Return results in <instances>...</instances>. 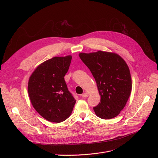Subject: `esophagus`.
Segmentation results:
<instances>
[{
  "label": "esophagus",
  "mask_w": 158,
  "mask_h": 158,
  "mask_svg": "<svg viewBox=\"0 0 158 158\" xmlns=\"http://www.w3.org/2000/svg\"><path fill=\"white\" fill-rule=\"evenodd\" d=\"M81 96H82V97H85V98L88 97V93H85V94H82Z\"/></svg>",
  "instance_id": "esophagus-1"
}]
</instances>
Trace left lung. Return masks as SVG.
I'll return each instance as SVG.
<instances>
[{
    "instance_id": "obj_1",
    "label": "left lung",
    "mask_w": 158,
    "mask_h": 158,
    "mask_svg": "<svg viewBox=\"0 0 158 158\" xmlns=\"http://www.w3.org/2000/svg\"><path fill=\"white\" fill-rule=\"evenodd\" d=\"M81 60L95 79L101 102L94 107L97 117L111 119L124 108L132 89L130 70L118 54L98 51L79 53Z\"/></svg>"
}]
</instances>
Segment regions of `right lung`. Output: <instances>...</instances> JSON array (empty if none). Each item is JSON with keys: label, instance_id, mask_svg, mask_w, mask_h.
I'll return each instance as SVG.
<instances>
[{"label": "right lung", "instance_id": "obj_1", "mask_svg": "<svg viewBox=\"0 0 158 158\" xmlns=\"http://www.w3.org/2000/svg\"><path fill=\"white\" fill-rule=\"evenodd\" d=\"M71 60L70 55L54 57L39 64L29 79L28 94L33 107L51 122L67 119L76 104L64 79Z\"/></svg>", "mask_w": 158, "mask_h": 158}]
</instances>
